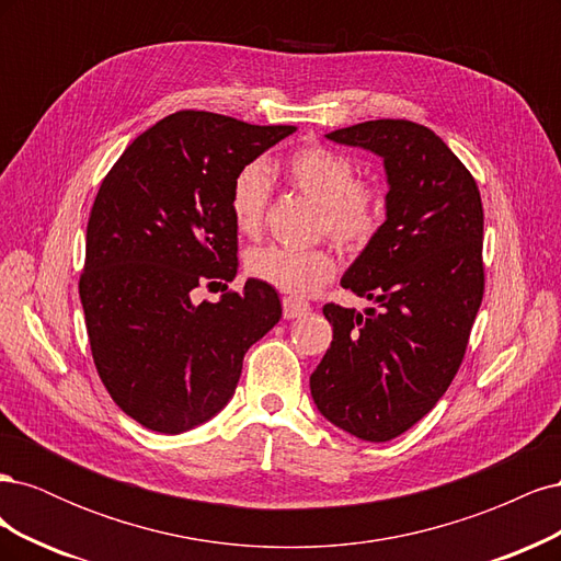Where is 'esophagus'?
Here are the masks:
<instances>
[{
	"mask_svg": "<svg viewBox=\"0 0 561 561\" xmlns=\"http://www.w3.org/2000/svg\"><path fill=\"white\" fill-rule=\"evenodd\" d=\"M311 311V307L307 301H299V299H295V297H285L283 299V316L287 318V320H293V318H301V316H307Z\"/></svg>",
	"mask_w": 561,
	"mask_h": 561,
	"instance_id": "esophagus-1",
	"label": "esophagus"
}]
</instances>
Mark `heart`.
<instances>
[{"label":"heart","instance_id":"heart-1","mask_svg":"<svg viewBox=\"0 0 561 561\" xmlns=\"http://www.w3.org/2000/svg\"><path fill=\"white\" fill-rule=\"evenodd\" d=\"M287 184L318 203V231L344 250H360L381 225V196L369 184L355 182L353 163L320 145L293 151L280 165ZM268 203V178L260 163H250L236 175L229 208L241 233L262 229ZM248 276L278 293L309 297L330 283L336 262L325 248L290 250L278 245L252 248L245 254Z\"/></svg>","mask_w":561,"mask_h":561}]
</instances>
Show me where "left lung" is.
Segmentation results:
<instances>
[{"mask_svg":"<svg viewBox=\"0 0 561 561\" xmlns=\"http://www.w3.org/2000/svg\"><path fill=\"white\" fill-rule=\"evenodd\" d=\"M383 159L386 222L342 278L377 309L325 304L332 344L311 375L318 412L367 443L426 416L461 367L484 295L478 182L443 138L404 118L325 135Z\"/></svg>","mask_w":561,"mask_h":561,"instance_id":"8db88e82","label":"left lung"}]
</instances>
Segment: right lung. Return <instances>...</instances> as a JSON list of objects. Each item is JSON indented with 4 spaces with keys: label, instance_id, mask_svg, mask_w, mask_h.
<instances>
[{
    "label": "right lung",
    "instance_id": "right-lung-1",
    "mask_svg": "<svg viewBox=\"0 0 561 561\" xmlns=\"http://www.w3.org/2000/svg\"><path fill=\"white\" fill-rule=\"evenodd\" d=\"M295 126L182 110L135 138L100 184L79 297L100 379L140 426L178 435L231 400L248 348L280 320L274 287L194 304L239 271L236 175Z\"/></svg>",
    "mask_w": 561,
    "mask_h": 561
}]
</instances>
